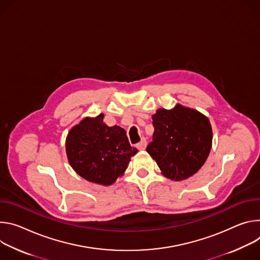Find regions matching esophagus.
Returning a JSON list of instances; mask_svg holds the SVG:
<instances>
[{
    "label": "esophagus",
    "instance_id": "esophagus-1",
    "mask_svg": "<svg viewBox=\"0 0 260 260\" xmlns=\"http://www.w3.org/2000/svg\"><path fill=\"white\" fill-rule=\"evenodd\" d=\"M136 147H137V149L138 150H145L146 148H147V140L145 139V138H142L141 140H140V142H138L137 145H136Z\"/></svg>",
    "mask_w": 260,
    "mask_h": 260
}]
</instances>
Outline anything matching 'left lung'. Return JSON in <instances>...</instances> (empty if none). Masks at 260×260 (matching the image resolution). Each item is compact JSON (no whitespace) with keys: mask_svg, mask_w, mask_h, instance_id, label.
Instances as JSON below:
<instances>
[{"mask_svg":"<svg viewBox=\"0 0 260 260\" xmlns=\"http://www.w3.org/2000/svg\"><path fill=\"white\" fill-rule=\"evenodd\" d=\"M152 119L155 130L147 152L162 175L172 181H182L196 174L212 148L213 132L209 119L181 104L170 110L158 109Z\"/></svg>","mask_w":260,"mask_h":260,"instance_id":"left-lung-1","label":"left lung"}]
</instances>
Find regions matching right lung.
Returning a JSON list of instances; mask_svg holds the SVG:
<instances>
[{
  "label": "right lung",
  "instance_id": "right-lung-1",
  "mask_svg": "<svg viewBox=\"0 0 260 260\" xmlns=\"http://www.w3.org/2000/svg\"><path fill=\"white\" fill-rule=\"evenodd\" d=\"M104 114L85 118L74 126L66 138L68 161L86 181L108 186L121 177L137 149L130 146L126 131L108 127Z\"/></svg>",
  "mask_w": 260,
  "mask_h": 260
}]
</instances>
